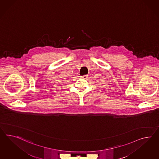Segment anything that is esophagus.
<instances>
[{
    "instance_id": "1",
    "label": "esophagus",
    "mask_w": 159,
    "mask_h": 159,
    "mask_svg": "<svg viewBox=\"0 0 159 159\" xmlns=\"http://www.w3.org/2000/svg\"><path fill=\"white\" fill-rule=\"evenodd\" d=\"M80 77H81V78H82V79H86V78H88V75H84L81 76Z\"/></svg>"
}]
</instances>
